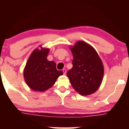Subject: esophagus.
<instances>
[{"instance_id": "esophagus-1", "label": "esophagus", "mask_w": 129, "mask_h": 129, "mask_svg": "<svg viewBox=\"0 0 129 129\" xmlns=\"http://www.w3.org/2000/svg\"><path fill=\"white\" fill-rule=\"evenodd\" d=\"M62 72L63 73V75H66V69H62Z\"/></svg>"}]
</instances>
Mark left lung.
<instances>
[{
    "label": "left lung",
    "mask_w": 129,
    "mask_h": 129,
    "mask_svg": "<svg viewBox=\"0 0 129 129\" xmlns=\"http://www.w3.org/2000/svg\"><path fill=\"white\" fill-rule=\"evenodd\" d=\"M73 54V67L67 77L72 87L81 95L95 92L103 81L104 66L94 48L84 41H78L70 47Z\"/></svg>",
    "instance_id": "8db88e82"
}]
</instances>
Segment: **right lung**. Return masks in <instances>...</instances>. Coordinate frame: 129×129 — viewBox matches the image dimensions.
<instances>
[{
	"label": "right lung",
	"mask_w": 129,
	"mask_h": 129,
	"mask_svg": "<svg viewBox=\"0 0 129 129\" xmlns=\"http://www.w3.org/2000/svg\"><path fill=\"white\" fill-rule=\"evenodd\" d=\"M48 48H36L29 57L23 70L25 81L31 89L44 91L54 85L56 79L63 75L62 71L56 69V63L49 61L47 57Z\"/></svg>",
	"instance_id": "add662e5"
}]
</instances>
